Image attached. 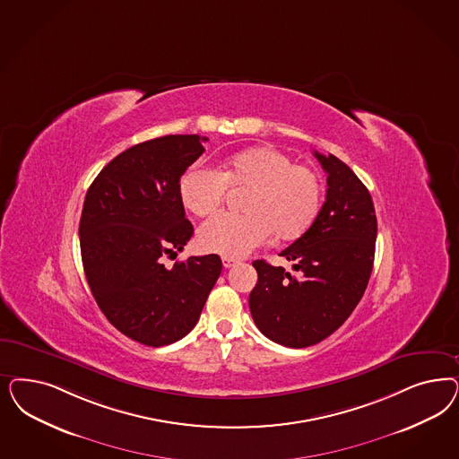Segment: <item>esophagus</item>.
<instances>
[{"label":"esophagus","mask_w":459,"mask_h":459,"mask_svg":"<svg viewBox=\"0 0 459 459\" xmlns=\"http://www.w3.org/2000/svg\"><path fill=\"white\" fill-rule=\"evenodd\" d=\"M238 264V260L235 258H230V256H222V266L224 268H231V266H235Z\"/></svg>","instance_id":"obj_1"}]
</instances>
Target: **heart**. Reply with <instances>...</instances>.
<instances>
[{"mask_svg":"<svg viewBox=\"0 0 459 459\" xmlns=\"http://www.w3.org/2000/svg\"><path fill=\"white\" fill-rule=\"evenodd\" d=\"M228 187L248 189L247 214H216L201 228L203 250L222 256H245L268 238L296 239L317 218L323 184L311 167L299 165L281 150L258 147L239 152L222 163L221 172L194 165L178 180V194L191 212L207 216L221 206Z\"/></svg>","mask_w":459,"mask_h":459,"instance_id":"b5f03b06","label":"heart"}]
</instances>
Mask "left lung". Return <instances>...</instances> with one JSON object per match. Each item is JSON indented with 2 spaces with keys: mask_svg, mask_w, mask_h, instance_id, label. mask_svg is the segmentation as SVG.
Masks as SVG:
<instances>
[{
  "mask_svg": "<svg viewBox=\"0 0 459 459\" xmlns=\"http://www.w3.org/2000/svg\"><path fill=\"white\" fill-rule=\"evenodd\" d=\"M314 155L327 174L325 203L311 228L281 253L297 275L265 260L253 262V321L268 340L289 348L325 340L350 317L375 258L377 214L368 189L338 157Z\"/></svg>",
  "mask_w": 459,
  "mask_h": 459,
  "instance_id": "1",
  "label": "left lung"
}]
</instances>
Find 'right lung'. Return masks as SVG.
<instances>
[{
    "label": "right lung",
    "mask_w": 459,
    "mask_h": 459,
    "mask_svg": "<svg viewBox=\"0 0 459 459\" xmlns=\"http://www.w3.org/2000/svg\"><path fill=\"white\" fill-rule=\"evenodd\" d=\"M204 142L167 134L125 150L94 178L82 206L79 241L91 292L119 333L153 348L197 325L222 270L214 253L170 268L162 262L193 237L178 180Z\"/></svg>",
    "instance_id": "obj_1"
}]
</instances>
